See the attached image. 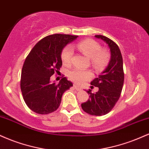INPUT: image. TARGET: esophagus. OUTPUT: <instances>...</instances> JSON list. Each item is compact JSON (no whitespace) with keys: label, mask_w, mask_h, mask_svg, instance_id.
I'll use <instances>...</instances> for the list:
<instances>
[{"label":"esophagus","mask_w":149,"mask_h":149,"mask_svg":"<svg viewBox=\"0 0 149 149\" xmlns=\"http://www.w3.org/2000/svg\"><path fill=\"white\" fill-rule=\"evenodd\" d=\"M73 87H74L75 90H77V91H80V90H82V89H81V88H80V87L78 86V85H73Z\"/></svg>","instance_id":"1"}]
</instances>
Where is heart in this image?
Instances as JSON below:
<instances>
[{
	"mask_svg": "<svg viewBox=\"0 0 149 149\" xmlns=\"http://www.w3.org/2000/svg\"><path fill=\"white\" fill-rule=\"evenodd\" d=\"M77 47L87 57L91 59L92 64L96 67H102L107 64L109 59V54L107 51L102 50V47L95 40L88 39L82 40L77 43ZM73 57V49L71 46H67L61 53V60L65 66L71 64ZM92 74L90 71L74 69L69 73L71 80L78 84H81L87 80L90 79Z\"/></svg>",
	"mask_w": 149,
	"mask_h": 149,
	"instance_id": "heart-1",
	"label": "heart"
}]
</instances>
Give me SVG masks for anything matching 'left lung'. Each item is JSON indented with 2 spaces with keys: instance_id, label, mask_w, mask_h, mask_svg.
Returning <instances> with one entry per match:
<instances>
[{
  "instance_id": "obj_1",
  "label": "left lung",
  "mask_w": 149,
  "mask_h": 149,
  "mask_svg": "<svg viewBox=\"0 0 149 149\" xmlns=\"http://www.w3.org/2000/svg\"><path fill=\"white\" fill-rule=\"evenodd\" d=\"M95 37L108 44L111 59L105 70L91 82L92 85L98 87V92L92 93L91 90H88L90 99L81 104V107L90 115L100 116L110 112L120 97L124 83L123 62L120 50L115 42L102 35Z\"/></svg>"
}]
</instances>
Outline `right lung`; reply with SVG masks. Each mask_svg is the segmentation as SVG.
I'll list each match as a JSON object with an SVG mask.
<instances>
[{"label":"right lung","instance_id":"right-lung-1","mask_svg":"<svg viewBox=\"0 0 149 149\" xmlns=\"http://www.w3.org/2000/svg\"><path fill=\"white\" fill-rule=\"evenodd\" d=\"M78 36L56 33L36 44L26 58L22 70L20 87L26 104L38 114H48L59 108L61 97L73 83L66 77L59 83H51L50 77L62 65V49Z\"/></svg>","mask_w":149,"mask_h":149}]
</instances>
